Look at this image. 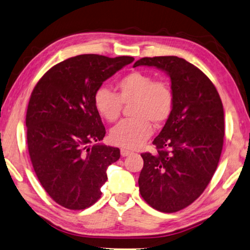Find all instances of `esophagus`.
<instances>
[{"instance_id":"1","label":"esophagus","mask_w":250,"mask_h":250,"mask_svg":"<svg viewBox=\"0 0 250 250\" xmlns=\"http://www.w3.org/2000/svg\"><path fill=\"white\" fill-rule=\"evenodd\" d=\"M121 156L122 157H125V156H128V155H130L131 154V152L130 151H128V149H125V148H121Z\"/></svg>"}]
</instances>
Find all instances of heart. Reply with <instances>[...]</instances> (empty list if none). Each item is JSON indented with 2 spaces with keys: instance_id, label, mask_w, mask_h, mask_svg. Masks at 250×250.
<instances>
[{
  "instance_id": "obj_1",
  "label": "heart",
  "mask_w": 250,
  "mask_h": 250,
  "mask_svg": "<svg viewBox=\"0 0 250 250\" xmlns=\"http://www.w3.org/2000/svg\"><path fill=\"white\" fill-rule=\"evenodd\" d=\"M117 94L101 87L94 95V106L104 120L115 122L121 115L122 104L129 105L130 115L113 126L110 140L125 148H138L153 133L152 124L161 126L169 119L174 109V93L170 86L155 81L144 72H130L117 82Z\"/></svg>"
}]
</instances>
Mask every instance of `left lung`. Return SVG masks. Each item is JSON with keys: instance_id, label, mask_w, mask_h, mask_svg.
Wrapping results in <instances>:
<instances>
[{"instance_id": "left-lung-1", "label": "left lung", "mask_w": 250, "mask_h": 250, "mask_svg": "<svg viewBox=\"0 0 250 250\" xmlns=\"http://www.w3.org/2000/svg\"><path fill=\"white\" fill-rule=\"evenodd\" d=\"M155 66L170 78L174 109L153 144L143 153L139 177L142 198L157 211L183 210L210 183L224 139V110L215 86L202 71L174 56L142 58L135 66Z\"/></svg>"}]
</instances>
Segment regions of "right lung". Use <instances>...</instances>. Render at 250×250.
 I'll list each match as a JSON object with an SVG mask.
<instances>
[{"label": "right lung", "instance_id": "1", "mask_svg": "<svg viewBox=\"0 0 250 250\" xmlns=\"http://www.w3.org/2000/svg\"><path fill=\"white\" fill-rule=\"evenodd\" d=\"M132 57L81 54L52 66L31 93L27 144L40 184L58 204L83 210L102 196L107 168L120 149L99 143L106 130L94 106L104 82ZM97 142L93 147L88 144Z\"/></svg>", "mask_w": 250, "mask_h": 250}]
</instances>
